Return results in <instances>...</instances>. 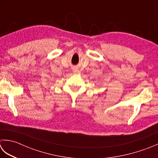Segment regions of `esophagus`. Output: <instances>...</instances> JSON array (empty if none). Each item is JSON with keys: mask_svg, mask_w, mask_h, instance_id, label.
<instances>
[{"mask_svg": "<svg viewBox=\"0 0 158 158\" xmlns=\"http://www.w3.org/2000/svg\"><path fill=\"white\" fill-rule=\"evenodd\" d=\"M73 73L75 74H79L81 73V71H80V70H79L78 69H75L73 70Z\"/></svg>", "mask_w": 158, "mask_h": 158, "instance_id": "1", "label": "esophagus"}]
</instances>
